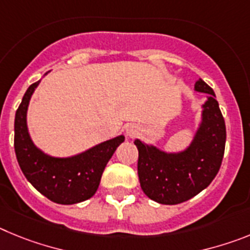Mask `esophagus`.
<instances>
[{
    "mask_svg": "<svg viewBox=\"0 0 250 250\" xmlns=\"http://www.w3.org/2000/svg\"><path fill=\"white\" fill-rule=\"evenodd\" d=\"M139 132V129L136 125H134V124H130V125H127L126 126V135L129 136V138H134L135 135H138Z\"/></svg>",
    "mask_w": 250,
    "mask_h": 250,
    "instance_id": "1",
    "label": "esophagus"
}]
</instances>
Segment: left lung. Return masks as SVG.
<instances>
[{"label": "left lung", "instance_id": "1", "mask_svg": "<svg viewBox=\"0 0 250 250\" xmlns=\"http://www.w3.org/2000/svg\"><path fill=\"white\" fill-rule=\"evenodd\" d=\"M195 91L208 94L202 105V120L193 140L184 150L167 152L136 139L138 174L145 195L159 204L174 205L204 190L218 174L224 156V118L210 86L202 79Z\"/></svg>", "mask_w": 250, "mask_h": 250}]
</instances>
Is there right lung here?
<instances>
[{"label":"right lung","instance_id":"add662e5","mask_svg":"<svg viewBox=\"0 0 250 250\" xmlns=\"http://www.w3.org/2000/svg\"><path fill=\"white\" fill-rule=\"evenodd\" d=\"M40 81L25 92L15 116V151L22 173L36 190L57 204L90 199L100 184L107 161L125 136L119 135L68 158H55L39 149L27 127V109Z\"/></svg>","mask_w":250,"mask_h":250}]
</instances>
